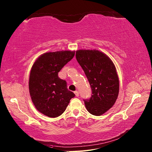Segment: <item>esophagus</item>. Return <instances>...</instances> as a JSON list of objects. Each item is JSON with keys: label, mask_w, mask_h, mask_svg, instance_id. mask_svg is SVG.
<instances>
[{"label": "esophagus", "mask_w": 152, "mask_h": 152, "mask_svg": "<svg viewBox=\"0 0 152 152\" xmlns=\"http://www.w3.org/2000/svg\"><path fill=\"white\" fill-rule=\"evenodd\" d=\"M75 95H76V96H77V97L79 96V92H78V91H75Z\"/></svg>", "instance_id": "1"}]
</instances>
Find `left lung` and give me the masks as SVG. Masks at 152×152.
Returning <instances> with one entry per match:
<instances>
[{
  "instance_id": "obj_1",
  "label": "left lung",
  "mask_w": 152,
  "mask_h": 152,
  "mask_svg": "<svg viewBox=\"0 0 152 152\" xmlns=\"http://www.w3.org/2000/svg\"><path fill=\"white\" fill-rule=\"evenodd\" d=\"M77 62L86 74L92 89V96L84 100L91 114H104L115 104L119 93V80L112 60L98 50H78Z\"/></svg>"
}]
</instances>
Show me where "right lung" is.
<instances>
[{
  "mask_svg": "<svg viewBox=\"0 0 152 152\" xmlns=\"http://www.w3.org/2000/svg\"><path fill=\"white\" fill-rule=\"evenodd\" d=\"M75 51L46 52L35 61L29 78V92L37 110L50 118H56L65 111L75 94L68 90L65 80L58 72L71 60Z\"/></svg>",
  "mask_w": 152,
  "mask_h": 152,
  "instance_id": "1",
  "label": "right lung"
}]
</instances>
